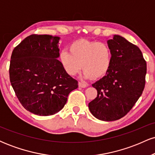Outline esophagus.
Returning <instances> with one entry per match:
<instances>
[{"label":"esophagus","mask_w":155,"mask_h":155,"mask_svg":"<svg viewBox=\"0 0 155 155\" xmlns=\"http://www.w3.org/2000/svg\"><path fill=\"white\" fill-rule=\"evenodd\" d=\"M79 84V86L80 87H82V88L87 87V85L86 84L83 83V82H81V81H79V84Z\"/></svg>","instance_id":"obj_1"}]
</instances>
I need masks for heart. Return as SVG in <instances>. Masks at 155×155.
Returning a JSON list of instances; mask_svg holds the SVG:
<instances>
[{"mask_svg":"<svg viewBox=\"0 0 155 155\" xmlns=\"http://www.w3.org/2000/svg\"><path fill=\"white\" fill-rule=\"evenodd\" d=\"M69 52L60 51L59 59L64 71L74 76L83 71L92 79L104 77L112 63V52L106 44L87 40H78L69 46Z\"/></svg>","mask_w":155,"mask_h":155,"instance_id":"obj_1","label":"heart"}]
</instances>
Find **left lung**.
Listing matches in <instances>:
<instances>
[{"mask_svg":"<svg viewBox=\"0 0 155 155\" xmlns=\"http://www.w3.org/2000/svg\"><path fill=\"white\" fill-rule=\"evenodd\" d=\"M107 44L112 52L111 66L92 84L97 95L88 106L95 118L110 122L125 116L141 95L147 63L139 48L124 37L114 35Z\"/></svg>","mask_w":155,"mask_h":155,"instance_id":"obj_1","label":"left lung"}]
</instances>
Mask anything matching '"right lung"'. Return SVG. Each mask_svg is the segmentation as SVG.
I'll use <instances>...</instances> for the list:
<instances>
[{
    "label": "right lung",
    "instance_id": "right-lung-1",
    "mask_svg": "<svg viewBox=\"0 0 155 155\" xmlns=\"http://www.w3.org/2000/svg\"><path fill=\"white\" fill-rule=\"evenodd\" d=\"M60 37L31 35L17 45L11 57V84L26 110L39 116L60 111L78 81L64 71L58 48Z\"/></svg>",
    "mask_w": 155,
    "mask_h": 155
}]
</instances>
